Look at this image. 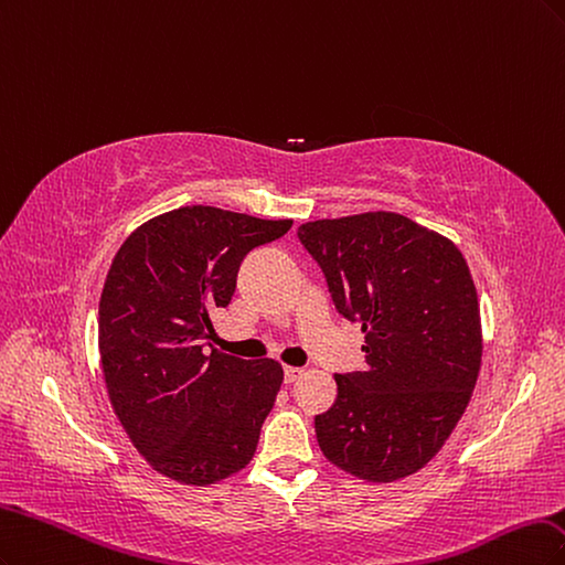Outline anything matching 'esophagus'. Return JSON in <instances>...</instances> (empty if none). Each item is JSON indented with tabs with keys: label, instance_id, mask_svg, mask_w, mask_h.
I'll return each mask as SVG.
<instances>
[{
	"label": "esophagus",
	"instance_id": "obj_1",
	"mask_svg": "<svg viewBox=\"0 0 565 565\" xmlns=\"http://www.w3.org/2000/svg\"><path fill=\"white\" fill-rule=\"evenodd\" d=\"M302 373H305V369H300V366H284V380L288 382V385L290 382H296Z\"/></svg>",
	"mask_w": 565,
	"mask_h": 565
}]
</instances>
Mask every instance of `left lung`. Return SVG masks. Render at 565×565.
<instances>
[{
    "label": "left lung",
    "mask_w": 565,
    "mask_h": 565,
    "mask_svg": "<svg viewBox=\"0 0 565 565\" xmlns=\"http://www.w3.org/2000/svg\"><path fill=\"white\" fill-rule=\"evenodd\" d=\"M335 309L366 333V369L335 375L315 417L326 460L390 483L441 450L481 369V315L460 248L411 217L373 211L298 227Z\"/></svg>",
    "instance_id": "left-lung-1"
}]
</instances>
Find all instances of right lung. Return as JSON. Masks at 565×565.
<instances>
[{
	"label": "right lung",
	"instance_id": "1",
	"mask_svg": "<svg viewBox=\"0 0 565 565\" xmlns=\"http://www.w3.org/2000/svg\"><path fill=\"white\" fill-rule=\"evenodd\" d=\"M294 221L183 206L121 244L98 307L105 387L124 431L159 475L209 486L244 469L275 406L284 369L215 350L246 253Z\"/></svg>",
	"mask_w": 565,
	"mask_h": 565
}]
</instances>
